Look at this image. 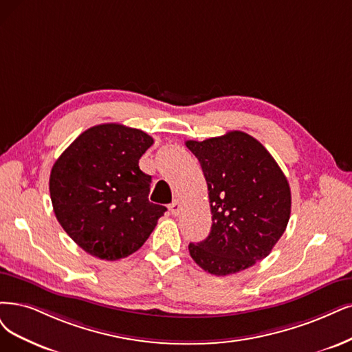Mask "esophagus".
<instances>
[{
	"mask_svg": "<svg viewBox=\"0 0 352 352\" xmlns=\"http://www.w3.org/2000/svg\"><path fill=\"white\" fill-rule=\"evenodd\" d=\"M181 210V201L179 200H174L171 204H169V212L174 216H178Z\"/></svg>",
	"mask_w": 352,
	"mask_h": 352,
	"instance_id": "34e87169",
	"label": "esophagus"
}]
</instances>
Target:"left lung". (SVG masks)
Wrapping results in <instances>:
<instances>
[{
	"mask_svg": "<svg viewBox=\"0 0 352 352\" xmlns=\"http://www.w3.org/2000/svg\"><path fill=\"white\" fill-rule=\"evenodd\" d=\"M209 190L212 230L190 243L199 267L229 276L264 259L287 228L292 212L289 181L271 153L239 130L203 142L187 140Z\"/></svg>",
	"mask_w": 352,
	"mask_h": 352,
	"instance_id": "1",
	"label": "left lung"
}]
</instances>
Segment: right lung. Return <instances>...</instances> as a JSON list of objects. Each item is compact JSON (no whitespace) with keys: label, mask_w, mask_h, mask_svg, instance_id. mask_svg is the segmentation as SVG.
<instances>
[{"label":"right lung","mask_w":352,"mask_h":352,"mask_svg":"<svg viewBox=\"0 0 352 352\" xmlns=\"http://www.w3.org/2000/svg\"><path fill=\"white\" fill-rule=\"evenodd\" d=\"M152 143L139 129L98 124L78 136L52 166L55 216L89 255L116 261L136 252L166 212L149 201L152 178L139 168Z\"/></svg>","instance_id":"1"}]
</instances>
